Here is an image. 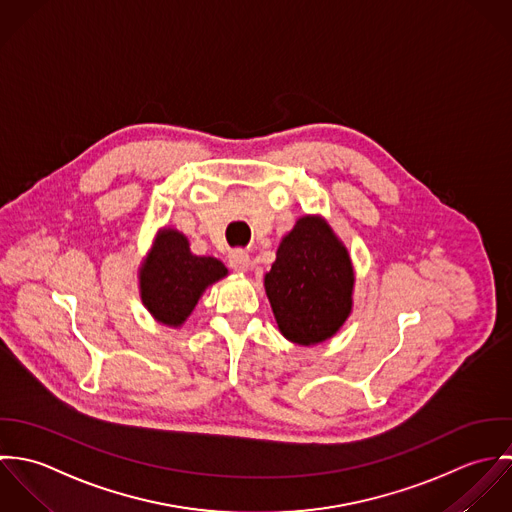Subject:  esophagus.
Wrapping results in <instances>:
<instances>
[{"instance_id": "obj_1", "label": "esophagus", "mask_w": 512, "mask_h": 512, "mask_svg": "<svg viewBox=\"0 0 512 512\" xmlns=\"http://www.w3.org/2000/svg\"><path fill=\"white\" fill-rule=\"evenodd\" d=\"M229 265H231V269L235 273H247L249 267H251V259H249V255L245 251H235L229 257Z\"/></svg>"}]
</instances>
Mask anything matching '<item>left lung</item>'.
Masks as SVG:
<instances>
[{"mask_svg":"<svg viewBox=\"0 0 512 512\" xmlns=\"http://www.w3.org/2000/svg\"><path fill=\"white\" fill-rule=\"evenodd\" d=\"M354 265L322 215H303L281 239L265 293L281 334L299 346L332 338L354 305Z\"/></svg>","mask_w":512,"mask_h":512,"instance_id":"1","label":"left lung"}]
</instances>
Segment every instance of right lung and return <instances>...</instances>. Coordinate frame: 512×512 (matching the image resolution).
Wrapping results in <instances>:
<instances>
[{
	"label": "right lung",
	"instance_id": "1",
	"mask_svg": "<svg viewBox=\"0 0 512 512\" xmlns=\"http://www.w3.org/2000/svg\"><path fill=\"white\" fill-rule=\"evenodd\" d=\"M223 277L227 267L219 259L194 255L182 231L162 227L138 267L140 299L156 322L180 328L205 289Z\"/></svg>",
	"mask_w": 512,
	"mask_h": 512
}]
</instances>
